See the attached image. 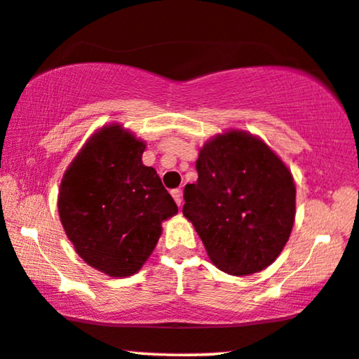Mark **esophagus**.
I'll use <instances>...</instances> for the list:
<instances>
[{
	"instance_id": "esophagus-1",
	"label": "esophagus",
	"mask_w": 359,
	"mask_h": 359,
	"mask_svg": "<svg viewBox=\"0 0 359 359\" xmlns=\"http://www.w3.org/2000/svg\"><path fill=\"white\" fill-rule=\"evenodd\" d=\"M170 194H172L177 206H182V203H184V200H182V190L180 189H174L172 191H170Z\"/></svg>"
}]
</instances>
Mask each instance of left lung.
<instances>
[{"mask_svg": "<svg viewBox=\"0 0 359 359\" xmlns=\"http://www.w3.org/2000/svg\"><path fill=\"white\" fill-rule=\"evenodd\" d=\"M198 180L184 189L182 213L211 262L229 275L262 271L290 239L296 187L285 163L257 136L229 130L206 141Z\"/></svg>", "mask_w": 359, "mask_h": 359, "instance_id": "obj_1", "label": "left lung"}]
</instances>
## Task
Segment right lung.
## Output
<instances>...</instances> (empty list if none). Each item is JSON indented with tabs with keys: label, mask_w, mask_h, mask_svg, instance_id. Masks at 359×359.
<instances>
[{
	"label": "right lung",
	"mask_w": 359,
	"mask_h": 359,
	"mask_svg": "<svg viewBox=\"0 0 359 359\" xmlns=\"http://www.w3.org/2000/svg\"><path fill=\"white\" fill-rule=\"evenodd\" d=\"M146 143L112 123L90 136L65 172L58 213L86 264L114 278L136 273L177 205L153 168Z\"/></svg>",
	"instance_id": "right-lung-1"
}]
</instances>
